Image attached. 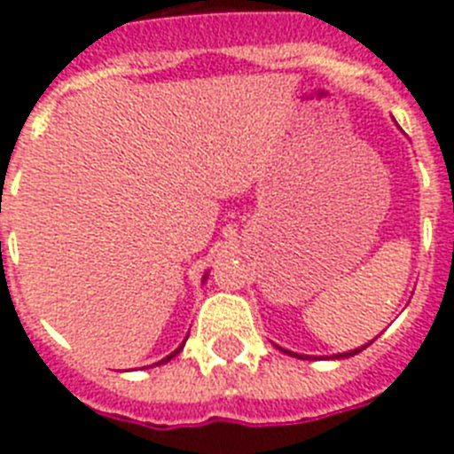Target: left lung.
Instances as JSON below:
<instances>
[{"instance_id": "8db88e82", "label": "left lung", "mask_w": 454, "mask_h": 454, "mask_svg": "<svg viewBox=\"0 0 454 454\" xmlns=\"http://www.w3.org/2000/svg\"><path fill=\"white\" fill-rule=\"evenodd\" d=\"M369 344H372V341H369ZM369 344L360 346V348L346 350V353H337V356H330V357H333V360H344V357L357 356V353H360V350H364V348H367ZM277 348H279V350H284V353H288V356H293V357H300V360H309V357H311V356H302V353H293V350H286V348H281V346H277Z\"/></svg>"}]
</instances>
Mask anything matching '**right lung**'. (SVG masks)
<instances>
[{
	"label": "right lung",
	"instance_id": "right-lung-1",
	"mask_svg": "<svg viewBox=\"0 0 454 454\" xmlns=\"http://www.w3.org/2000/svg\"><path fill=\"white\" fill-rule=\"evenodd\" d=\"M205 281H207V272H205V277H203V284H205ZM186 337H189V334H186ZM184 344H186V339H184V341H182L180 346H177V348L173 350V353H170V356H166V357H163V360H159V363H154V364H166V363H170V360H173V357L177 356V353H180L182 348H184Z\"/></svg>",
	"mask_w": 454,
	"mask_h": 454
}]
</instances>
